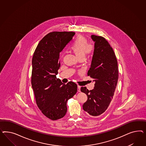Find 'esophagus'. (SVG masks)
<instances>
[{
	"mask_svg": "<svg viewBox=\"0 0 146 146\" xmlns=\"http://www.w3.org/2000/svg\"><path fill=\"white\" fill-rule=\"evenodd\" d=\"M80 88H81V86H78V92H80Z\"/></svg>",
	"mask_w": 146,
	"mask_h": 146,
	"instance_id": "obj_1",
	"label": "esophagus"
}]
</instances>
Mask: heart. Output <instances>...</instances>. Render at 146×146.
Here are the masks:
<instances>
[{
	"mask_svg": "<svg viewBox=\"0 0 146 146\" xmlns=\"http://www.w3.org/2000/svg\"><path fill=\"white\" fill-rule=\"evenodd\" d=\"M70 49L80 59H84L86 54L91 53L94 46L89 44L88 40L83 36L79 35L75 38Z\"/></svg>",
	"mask_w": 146,
	"mask_h": 146,
	"instance_id": "1",
	"label": "heart"
}]
</instances>
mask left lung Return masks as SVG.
<instances>
[{
    "label": "left lung",
    "instance_id": "8db88e82",
    "mask_svg": "<svg viewBox=\"0 0 146 146\" xmlns=\"http://www.w3.org/2000/svg\"><path fill=\"white\" fill-rule=\"evenodd\" d=\"M95 49L88 76L93 79L94 89L89 90L82 87L81 91L87 95L88 100L83 109L92 116L104 113L113 98L119 77L118 62L114 51L104 37L93 35Z\"/></svg>",
    "mask_w": 146,
    "mask_h": 146
}]
</instances>
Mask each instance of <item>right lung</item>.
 Wrapping results in <instances>:
<instances>
[{
  "mask_svg": "<svg viewBox=\"0 0 146 146\" xmlns=\"http://www.w3.org/2000/svg\"><path fill=\"white\" fill-rule=\"evenodd\" d=\"M75 34L50 33L40 40L33 56L31 82L36 102L42 113L52 120L65 116L67 101L78 91L75 82L63 84L56 77L60 66L59 53Z\"/></svg>",
  "mask_w": 146,
  "mask_h": 146,
  "instance_id": "right-lung-1",
  "label": "right lung"
}]
</instances>
